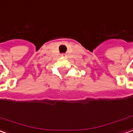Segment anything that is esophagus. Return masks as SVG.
<instances>
[{
  "label": "esophagus",
  "instance_id": "1",
  "mask_svg": "<svg viewBox=\"0 0 133 133\" xmlns=\"http://www.w3.org/2000/svg\"><path fill=\"white\" fill-rule=\"evenodd\" d=\"M61 56H62V57H66V55L65 53H62V54H61Z\"/></svg>",
  "mask_w": 133,
  "mask_h": 133
}]
</instances>
